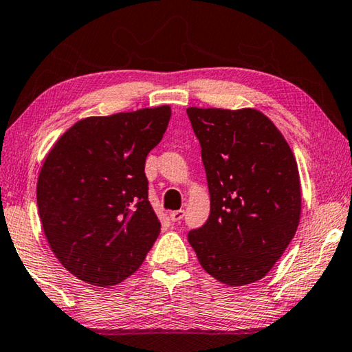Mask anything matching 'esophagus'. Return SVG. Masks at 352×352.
<instances>
[{
	"instance_id": "34e87169",
	"label": "esophagus",
	"mask_w": 352,
	"mask_h": 352,
	"mask_svg": "<svg viewBox=\"0 0 352 352\" xmlns=\"http://www.w3.org/2000/svg\"><path fill=\"white\" fill-rule=\"evenodd\" d=\"M185 216V211L184 210H176V211H171L170 213V219L171 222H181Z\"/></svg>"
}]
</instances>
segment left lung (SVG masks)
I'll return each instance as SVG.
<instances>
[{"label":"left lung","mask_w":352,"mask_h":352,"mask_svg":"<svg viewBox=\"0 0 352 352\" xmlns=\"http://www.w3.org/2000/svg\"><path fill=\"white\" fill-rule=\"evenodd\" d=\"M201 144L210 216L188 242L202 268L241 287L267 276L294 237L300 179L276 125L253 109H187Z\"/></svg>","instance_id":"left-lung-1"}]
</instances>
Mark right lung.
<instances>
[{"instance_id": "1", "label": "right lung", "mask_w": 352, "mask_h": 352, "mask_svg": "<svg viewBox=\"0 0 352 352\" xmlns=\"http://www.w3.org/2000/svg\"><path fill=\"white\" fill-rule=\"evenodd\" d=\"M168 105L85 118L58 139L36 185L44 234L70 273L96 287L141 267L161 231L145 159L167 130Z\"/></svg>"}]
</instances>
